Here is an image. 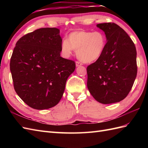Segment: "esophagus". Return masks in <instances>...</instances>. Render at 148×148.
<instances>
[{
  "mask_svg": "<svg viewBox=\"0 0 148 148\" xmlns=\"http://www.w3.org/2000/svg\"><path fill=\"white\" fill-rule=\"evenodd\" d=\"M83 64H81V62H76V67H79V66H81V65H82Z\"/></svg>",
  "mask_w": 148,
  "mask_h": 148,
  "instance_id": "1",
  "label": "esophagus"
}]
</instances>
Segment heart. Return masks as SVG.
<instances>
[{"label": "heart", "mask_w": 148, "mask_h": 148, "mask_svg": "<svg viewBox=\"0 0 148 148\" xmlns=\"http://www.w3.org/2000/svg\"><path fill=\"white\" fill-rule=\"evenodd\" d=\"M106 46V37L100 31L79 30L69 34L67 39H63L61 52L65 57L70 56L74 50L77 56L84 63H92L102 55Z\"/></svg>", "instance_id": "obj_1"}]
</instances>
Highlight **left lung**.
<instances>
[{
	"label": "left lung",
	"mask_w": 148,
	"mask_h": 148,
	"mask_svg": "<svg viewBox=\"0 0 148 148\" xmlns=\"http://www.w3.org/2000/svg\"><path fill=\"white\" fill-rule=\"evenodd\" d=\"M104 32L106 46L102 55L87 67V87L97 101L119 102L129 93L137 76V51L125 31L114 23L97 24Z\"/></svg>",
	"instance_id": "left-lung-1"
}]
</instances>
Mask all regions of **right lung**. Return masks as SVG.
<instances>
[{
    "instance_id": "1",
    "label": "right lung",
    "mask_w": 148,
    "mask_h": 148,
    "mask_svg": "<svg viewBox=\"0 0 148 148\" xmlns=\"http://www.w3.org/2000/svg\"><path fill=\"white\" fill-rule=\"evenodd\" d=\"M62 37L56 28H42L19 39L10 61L14 88L30 108L49 109L58 104L75 62L60 56Z\"/></svg>"
}]
</instances>
